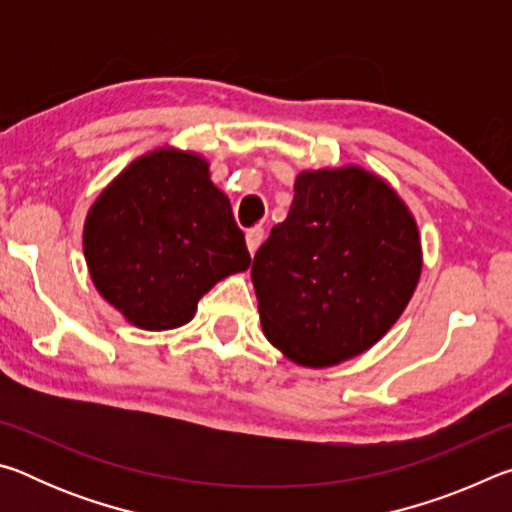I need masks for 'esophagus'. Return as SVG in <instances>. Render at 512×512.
<instances>
[{
    "label": "esophagus",
    "mask_w": 512,
    "mask_h": 512,
    "mask_svg": "<svg viewBox=\"0 0 512 512\" xmlns=\"http://www.w3.org/2000/svg\"><path fill=\"white\" fill-rule=\"evenodd\" d=\"M264 239V230L262 228H250L246 232V246H248V253L255 255V250L259 248V244H262Z\"/></svg>",
    "instance_id": "34e87169"
}]
</instances>
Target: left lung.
<instances>
[{"label": "left lung", "instance_id": "obj_1", "mask_svg": "<svg viewBox=\"0 0 512 512\" xmlns=\"http://www.w3.org/2000/svg\"><path fill=\"white\" fill-rule=\"evenodd\" d=\"M293 192L250 277L271 345L298 366L329 368L402 316L422 273L420 232L400 194L357 164L300 171Z\"/></svg>", "mask_w": 512, "mask_h": 512}]
</instances>
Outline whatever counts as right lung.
Returning a JSON list of instances; mask_svg holds the SVG:
<instances>
[{"instance_id":"right-lung-1","label":"right lung","mask_w":512,"mask_h":512,"mask_svg":"<svg viewBox=\"0 0 512 512\" xmlns=\"http://www.w3.org/2000/svg\"><path fill=\"white\" fill-rule=\"evenodd\" d=\"M94 287L128 323H189L216 282L250 266L244 232L210 162L173 146L144 153L103 189L83 225Z\"/></svg>"}]
</instances>
